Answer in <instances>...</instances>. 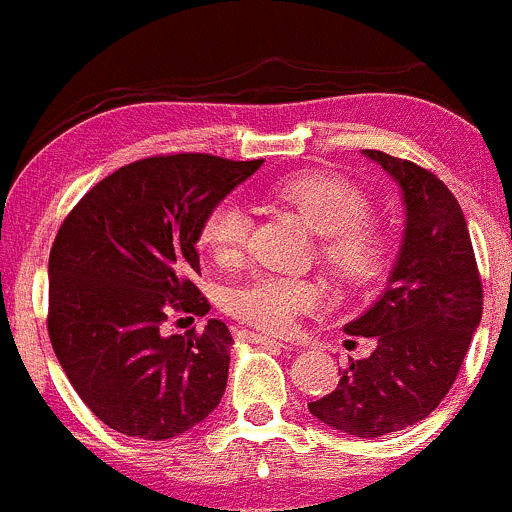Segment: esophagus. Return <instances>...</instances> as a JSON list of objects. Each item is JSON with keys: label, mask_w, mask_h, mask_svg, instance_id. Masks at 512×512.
I'll list each match as a JSON object with an SVG mask.
<instances>
[{"label": "esophagus", "mask_w": 512, "mask_h": 512, "mask_svg": "<svg viewBox=\"0 0 512 512\" xmlns=\"http://www.w3.org/2000/svg\"><path fill=\"white\" fill-rule=\"evenodd\" d=\"M245 338L250 342H255V345H265V347H286V342L282 340H274L269 338V335H262V333H252V330H245Z\"/></svg>", "instance_id": "34e87169"}]
</instances>
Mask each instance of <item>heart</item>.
I'll return each instance as SVG.
<instances>
[{"label":"heart","instance_id":"obj_1","mask_svg":"<svg viewBox=\"0 0 512 512\" xmlns=\"http://www.w3.org/2000/svg\"><path fill=\"white\" fill-rule=\"evenodd\" d=\"M272 194L320 233V260L347 286L374 282L386 265L384 228L369 218V199L355 182L335 172H299L272 184ZM250 218L235 199L209 206L199 223V243L216 260L243 255ZM228 311L267 333H289L303 313L323 303V286L313 279L257 274L228 291Z\"/></svg>","mask_w":512,"mask_h":512}]
</instances>
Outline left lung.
<instances>
[{
  "label": "left lung",
  "mask_w": 512,
  "mask_h": 512,
  "mask_svg": "<svg viewBox=\"0 0 512 512\" xmlns=\"http://www.w3.org/2000/svg\"><path fill=\"white\" fill-rule=\"evenodd\" d=\"M403 189L406 238L389 289L347 335L374 338L367 359L340 369L335 391L308 403L320 423L381 437L420 423L452 389L484 306L464 213L447 184L411 160L364 150Z\"/></svg>",
  "instance_id": "1"
}]
</instances>
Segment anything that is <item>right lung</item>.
<instances>
[{"mask_svg": "<svg viewBox=\"0 0 512 512\" xmlns=\"http://www.w3.org/2000/svg\"><path fill=\"white\" fill-rule=\"evenodd\" d=\"M262 160L153 155L94 184L65 216L48 260V335L72 389L104 425L140 440L192 430L221 401L230 330L162 333L172 313L206 316L199 223Z\"/></svg>", "mask_w": 512, "mask_h": 512, "instance_id": "1", "label": "right lung"}]
</instances>
